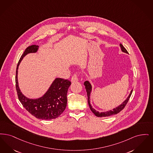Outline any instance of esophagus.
I'll use <instances>...</instances> for the list:
<instances>
[{
	"instance_id": "obj_1",
	"label": "esophagus",
	"mask_w": 153,
	"mask_h": 153,
	"mask_svg": "<svg viewBox=\"0 0 153 153\" xmlns=\"http://www.w3.org/2000/svg\"><path fill=\"white\" fill-rule=\"evenodd\" d=\"M78 80V75L76 74H74L72 78H71V82H77Z\"/></svg>"
}]
</instances>
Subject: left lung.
I'll return each mask as SVG.
<instances>
[{
    "label": "left lung",
    "instance_id": "8db88e82",
    "mask_svg": "<svg viewBox=\"0 0 153 153\" xmlns=\"http://www.w3.org/2000/svg\"><path fill=\"white\" fill-rule=\"evenodd\" d=\"M120 48L122 49V51L123 52L126 53H128L126 49L123 47V46L122 44H120ZM84 85L85 86V88L86 90L87 94V97H88V105H89V107H90V108L91 110V111L95 114V115H96L98 117H108V116L114 115V114H117L120 113V111H122L125 108V107L126 106V105L128 100H129L130 97H131V95L132 94V92H133V90H132L131 91V93L130 94V95H128V97H127L126 100L123 102V103H122V105H120L119 106L117 107V108H114L113 110H110V111H106V112L100 113L98 111H97L95 110H94V108H93V107H92L91 105H90V93H91V86L90 83L88 81H85L84 82Z\"/></svg>",
    "mask_w": 153,
    "mask_h": 153
}]
</instances>
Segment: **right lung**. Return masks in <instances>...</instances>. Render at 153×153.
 Returning <instances> with one entry per match:
<instances>
[{"instance_id":"add662e5","label":"right lung","mask_w":153,"mask_h":153,"mask_svg":"<svg viewBox=\"0 0 153 153\" xmlns=\"http://www.w3.org/2000/svg\"><path fill=\"white\" fill-rule=\"evenodd\" d=\"M38 45L27 47L18 62L15 76V85L18 99L27 111L38 119L50 120L58 118L63 113L67 106V93L71 85L68 79L56 78L53 81L46 93L37 100H30L20 92L18 84V68L20 61L27 53H35Z\"/></svg>"}]
</instances>
